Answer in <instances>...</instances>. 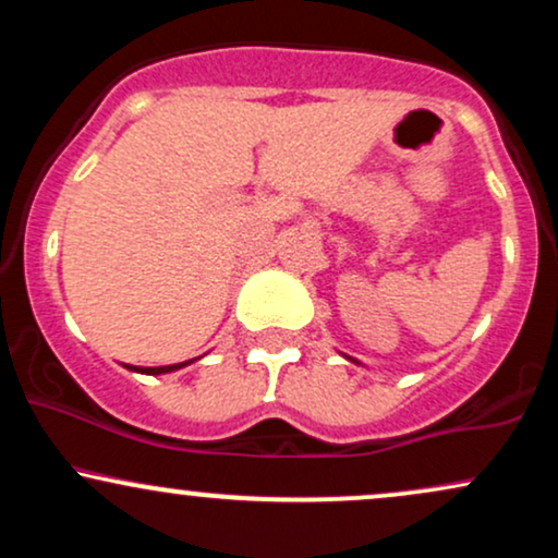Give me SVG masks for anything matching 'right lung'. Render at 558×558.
Masks as SVG:
<instances>
[{"instance_id":"add662e5","label":"right lung","mask_w":558,"mask_h":558,"mask_svg":"<svg viewBox=\"0 0 558 558\" xmlns=\"http://www.w3.org/2000/svg\"><path fill=\"white\" fill-rule=\"evenodd\" d=\"M191 362H194V360L181 362V364H168V367H128V369H136V373H144V375H162V373H172V369H181Z\"/></svg>"}]
</instances>
